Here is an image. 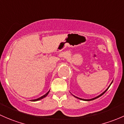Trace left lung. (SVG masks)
I'll list each match as a JSON object with an SVG mask.
<instances>
[{
  "label": "left lung",
  "mask_w": 124,
  "mask_h": 124,
  "mask_svg": "<svg viewBox=\"0 0 124 124\" xmlns=\"http://www.w3.org/2000/svg\"><path fill=\"white\" fill-rule=\"evenodd\" d=\"M112 83H111V84H112ZM111 84H110V85H111ZM109 87H108V89H107V90H106V91H104V92H103V93H102V94H100V95H99V96L96 97H95V98H93V99H89V100H85V99H80V98H78V97H75V96H74V97H76V98H78V99H80V100H85V101H91V100H94V99H97V98L100 97V96H101V95H103V94H104V93H106V91H107V90H108V89H109Z\"/></svg>",
  "instance_id": "obj_1"
}]
</instances>
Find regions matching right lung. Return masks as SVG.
<instances>
[{
    "mask_svg": "<svg viewBox=\"0 0 124 124\" xmlns=\"http://www.w3.org/2000/svg\"><path fill=\"white\" fill-rule=\"evenodd\" d=\"M49 93V91L48 92V93H46V94H45V95H43V96L40 97V98H38V99H35V100H31V101H38V100H41V99H43V98H44V97H45L46 96H47V95H48V93Z\"/></svg>",
    "mask_w": 124,
    "mask_h": 124,
    "instance_id": "obj_1",
    "label": "right lung"
}]
</instances>
